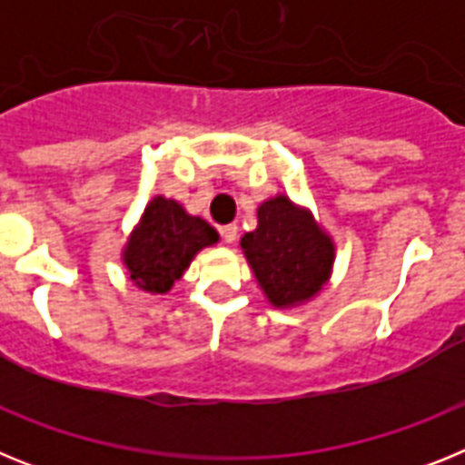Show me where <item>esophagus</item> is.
Instances as JSON below:
<instances>
[{
  "instance_id": "34e87169",
  "label": "esophagus",
  "mask_w": 465,
  "mask_h": 465,
  "mask_svg": "<svg viewBox=\"0 0 465 465\" xmlns=\"http://www.w3.org/2000/svg\"><path fill=\"white\" fill-rule=\"evenodd\" d=\"M221 237H223L225 244H235L237 225H223V228H221Z\"/></svg>"
}]
</instances>
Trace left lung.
Masks as SVG:
<instances>
[{"label": "left lung", "mask_w": 465, "mask_h": 465, "mask_svg": "<svg viewBox=\"0 0 465 465\" xmlns=\"http://www.w3.org/2000/svg\"><path fill=\"white\" fill-rule=\"evenodd\" d=\"M249 268L272 307H295L314 298L331 279L335 244L310 209L274 195L258 207V225L242 237Z\"/></svg>", "instance_id": "1"}]
</instances>
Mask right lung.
I'll return each instance as SVG.
<instances>
[{"instance_id":"right-lung-1","label":"right lung","mask_w":465,"mask_h":465,"mask_svg":"<svg viewBox=\"0 0 465 465\" xmlns=\"http://www.w3.org/2000/svg\"><path fill=\"white\" fill-rule=\"evenodd\" d=\"M219 242V232L200 216H191L170 197L155 195L130 232L123 249V265L137 289L167 293L182 279L204 246Z\"/></svg>"}]
</instances>
